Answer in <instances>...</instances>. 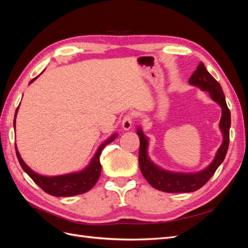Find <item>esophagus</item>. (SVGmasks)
Segmentation results:
<instances>
[{
    "label": "esophagus",
    "mask_w": 248,
    "mask_h": 248,
    "mask_svg": "<svg viewBox=\"0 0 248 248\" xmlns=\"http://www.w3.org/2000/svg\"><path fill=\"white\" fill-rule=\"evenodd\" d=\"M133 124V115L132 114H127L122 121V128L124 130H129Z\"/></svg>",
    "instance_id": "obj_1"
}]
</instances>
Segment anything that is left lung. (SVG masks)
Segmentation results:
<instances>
[{"instance_id": "1", "label": "left lung", "mask_w": 248, "mask_h": 248, "mask_svg": "<svg viewBox=\"0 0 248 248\" xmlns=\"http://www.w3.org/2000/svg\"><path fill=\"white\" fill-rule=\"evenodd\" d=\"M189 84L200 87L204 91H208L211 98L221 107L222 115L219 127L223 136V140L218 151L216 153L214 160L210 166L196 174H182V172H170L159 169L149 159L147 154L148 140L145 134L139 128L140 137V152L139 162L141 174L149 184L155 189L164 192H192L204 186L216 171L227 155L230 142V127H231V112L227 106L226 97L222 92L221 86L211 74L208 72L205 65L202 62L198 65L197 70L192 73L189 78Z\"/></svg>"}]
</instances>
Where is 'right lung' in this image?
Masks as SVG:
<instances>
[{
  "label": "right lung",
  "instance_id": "right-lung-1",
  "mask_svg": "<svg viewBox=\"0 0 248 248\" xmlns=\"http://www.w3.org/2000/svg\"><path fill=\"white\" fill-rule=\"evenodd\" d=\"M38 77L33 78L31 81H30V84L33 82ZM17 109L18 108H16V112H17ZM13 125L16 127V119H14L13 121ZM116 137L117 134H114V136H112L109 140H108L106 142H103V144L98 148V150H97L95 156L93 157L92 161L90 162L88 168L78 172H72V174L55 176V177L41 176L39 174H37V172L33 171L24 162L16 146V156L22 170H24L27 174L32 178L33 181L38 185L42 190H44L46 193L54 197H73V196H78V194H81L89 191L96 184V182L98 181L100 172H101V164H100L101 152L103 148L114 140Z\"/></svg>",
  "mask_w": 248,
  "mask_h": 248
}]
</instances>
